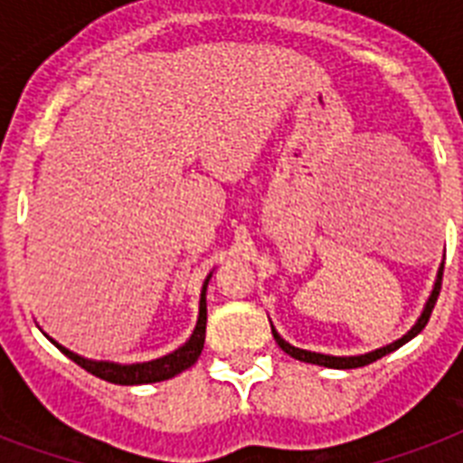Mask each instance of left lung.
<instances>
[{
    "instance_id": "1",
    "label": "left lung",
    "mask_w": 463,
    "mask_h": 463,
    "mask_svg": "<svg viewBox=\"0 0 463 463\" xmlns=\"http://www.w3.org/2000/svg\"><path fill=\"white\" fill-rule=\"evenodd\" d=\"M442 269H445V266H439L438 280H435V285H433V292H430V297H428L426 307H423V311H420V317H419V321L414 323V328L409 330L407 335H402L400 340L390 342V345H385V347H381V349H375V352H368V354H359V356H330V354H318V352H309V349L295 347V345L285 342L283 337L278 335L276 328H270V330H273V337H276L278 347L283 349L285 354H290L292 359H299V362L317 364V366H326V368H359V366H366V364H371V362H375V359H381V356L390 354V352H394V349H400L404 342H409L411 337L419 335L420 330L426 328L428 318H430V314H433L435 302H438L439 288H442Z\"/></svg>"
}]
</instances>
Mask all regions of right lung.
<instances>
[{
    "label": "right lung",
    "mask_w": 463,
    "mask_h": 463,
    "mask_svg": "<svg viewBox=\"0 0 463 463\" xmlns=\"http://www.w3.org/2000/svg\"><path fill=\"white\" fill-rule=\"evenodd\" d=\"M209 278L212 273L206 276L204 288H202V297H199V317H197V326H194L193 335L190 340L178 347L171 354L161 356V359H154V362H142V364H114V362H92V359H85V356L75 354L71 349L61 347L56 340V347L61 349L63 354L69 356L71 362H75L78 366H82L88 373L97 375L101 381L116 383V385H145V383H159V381H168L173 375L183 373L185 368L193 366L194 362L202 354V349H204V335H206V285H209Z\"/></svg>",
    "instance_id": "right-lung-1"
}]
</instances>
